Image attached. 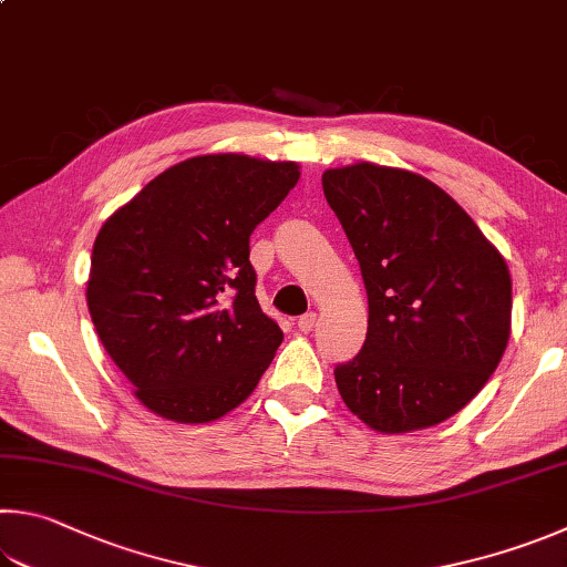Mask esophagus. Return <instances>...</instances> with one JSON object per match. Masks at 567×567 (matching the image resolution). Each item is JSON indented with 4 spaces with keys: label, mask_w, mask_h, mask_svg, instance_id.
Here are the masks:
<instances>
[{
    "label": "esophagus",
    "mask_w": 567,
    "mask_h": 567,
    "mask_svg": "<svg viewBox=\"0 0 567 567\" xmlns=\"http://www.w3.org/2000/svg\"><path fill=\"white\" fill-rule=\"evenodd\" d=\"M315 322H317V315L315 312H307V315H302L300 319H297V329H300V332H312L315 329Z\"/></svg>",
    "instance_id": "1"
}]
</instances>
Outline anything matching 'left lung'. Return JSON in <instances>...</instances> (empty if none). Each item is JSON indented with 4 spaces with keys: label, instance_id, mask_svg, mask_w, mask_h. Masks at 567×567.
<instances>
[{
    "label": "left lung",
    "instance_id": "1",
    "mask_svg": "<svg viewBox=\"0 0 567 567\" xmlns=\"http://www.w3.org/2000/svg\"><path fill=\"white\" fill-rule=\"evenodd\" d=\"M329 208L362 270V352L334 369L354 416L409 434L454 416L496 372L511 337V272L436 183L357 161L322 173Z\"/></svg>",
    "mask_w": 567,
    "mask_h": 567
}]
</instances>
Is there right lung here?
Returning a JSON list of instances; mask_svg holds the SVG:
<instances>
[{
	"label": "right lung",
	"mask_w": 567,
	"mask_h": 567,
	"mask_svg": "<svg viewBox=\"0 0 567 567\" xmlns=\"http://www.w3.org/2000/svg\"><path fill=\"white\" fill-rule=\"evenodd\" d=\"M300 181L295 161H181L109 215L86 302L101 344L156 416L208 424L248 399L282 342L255 297L250 235Z\"/></svg>",
	"instance_id": "add662e5"
}]
</instances>
